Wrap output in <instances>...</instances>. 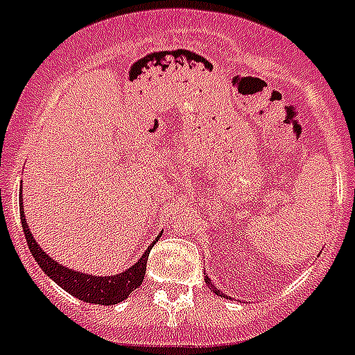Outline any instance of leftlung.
I'll return each mask as SVG.
<instances>
[{
	"label": "left lung",
	"instance_id": "left-lung-1",
	"mask_svg": "<svg viewBox=\"0 0 355 355\" xmlns=\"http://www.w3.org/2000/svg\"><path fill=\"white\" fill-rule=\"evenodd\" d=\"M205 284H207L211 288H213V293H214V294H220V296H225V294H222V291H220V288H216L213 284H211V279L207 278V274H205Z\"/></svg>",
	"mask_w": 355,
	"mask_h": 355
}]
</instances>
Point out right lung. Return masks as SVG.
Masks as SVG:
<instances>
[{
    "label": "right lung",
    "instance_id": "add662e5",
    "mask_svg": "<svg viewBox=\"0 0 355 355\" xmlns=\"http://www.w3.org/2000/svg\"><path fill=\"white\" fill-rule=\"evenodd\" d=\"M21 227L25 233L28 249H31L37 265L43 269V272L50 276V279H53L59 287L64 288L68 294H73L77 300L95 303V305H117V303L124 302L133 291L141 287L151 247L159 242V238H155L153 243L146 249L139 261L124 272L112 274V276H92V274L81 272V270L68 269L53 258H50L41 249L40 243L35 242V238L32 236V231L28 229V223H26L25 214H23V204H21Z\"/></svg>",
    "mask_w": 355,
    "mask_h": 355
}]
</instances>
